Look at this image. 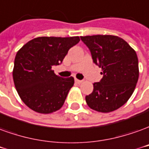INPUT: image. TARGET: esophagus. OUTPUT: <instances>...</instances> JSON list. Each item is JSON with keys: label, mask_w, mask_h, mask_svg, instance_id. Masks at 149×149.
Returning <instances> with one entry per match:
<instances>
[{"label": "esophagus", "mask_w": 149, "mask_h": 149, "mask_svg": "<svg viewBox=\"0 0 149 149\" xmlns=\"http://www.w3.org/2000/svg\"><path fill=\"white\" fill-rule=\"evenodd\" d=\"M75 83H78V84H80V83H83V81H82V80H79V79H75Z\"/></svg>", "instance_id": "34e87169"}]
</instances>
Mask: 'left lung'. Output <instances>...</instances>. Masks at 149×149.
<instances>
[{
    "label": "left lung",
    "mask_w": 149,
    "mask_h": 149,
    "mask_svg": "<svg viewBox=\"0 0 149 149\" xmlns=\"http://www.w3.org/2000/svg\"><path fill=\"white\" fill-rule=\"evenodd\" d=\"M93 62L102 68L103 79L93 84L86 96L90 108L107 113L117 110L132 96L139 78L136 51L123 38L114 35L81 37Z\"/></svg>",
    "instance_id": "left-lung-1"
}]
</instances>
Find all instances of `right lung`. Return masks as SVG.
<instances>
[{
	"label": "right lung",
	"mask_w": 149,
	"mask_h": 149,
	"mask_svg": "<svg viewBox=\"0 0 149 149\" xmlns=\"http://www.w3.org/2000/svg\"><path fill=\"white\" fill-rule=\"evenodd\" d=\"M79 37H38L25 44L16 54L13 78L16 90L26 106L36 112L49 114L59 110L74 83L63 79L52 66L59 65Z\"/></svg>",
	"instance_id": "obj_1"
}]
</instances>
